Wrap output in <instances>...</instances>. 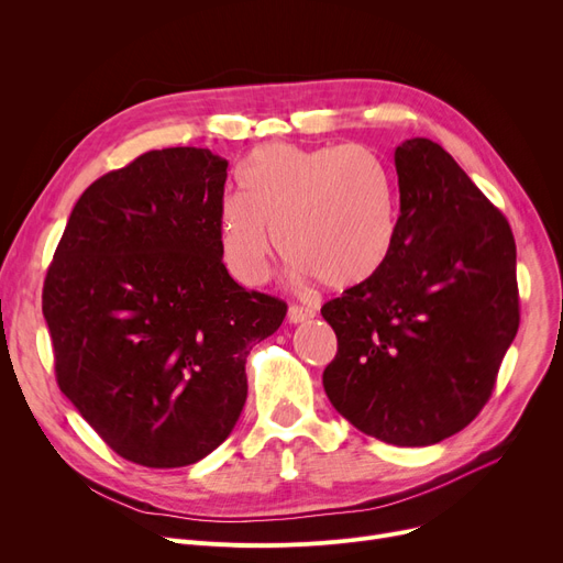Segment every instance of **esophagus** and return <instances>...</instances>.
Returning a JSON list of instances; mask_svg holds the SVG:
<instances>
[{
  "instance_id": "obj_1",
  "label": "esophagus",
  "mask_w": 563,
  "mask_h": 563,
  "mask_svg": "<svg viewBox=\"0 0 563 563\" xmlns=\"http://www.w3.org/2000/svg\"><path fill=\"white\" fill-rule=\"evenodd\" d=\"M308 319H312V310L301 308V306H289V310H287V321L289 323H303Z\"/></svg>"
}]
</instances>
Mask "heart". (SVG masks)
<instances>
[{
  "mask_svg": "<svg viewBox=\"0 0 563 563\" xmlns=\"http://www.w3.org/2000/svg\"><path fill=\"white\" fill-rule=\"evenodd\" d=\"M240 185L244 196L221 205L219 240L228 272L242 285L269 278L276 232L297 269L333 289L367 285L395 251L397 183L367 145H266Z\"/></svg>",
  "mask_w": 563,
  "mask_h": 563,
  "instance_id": "b5f03b06",
  "label": "heart"
}]
</instances>
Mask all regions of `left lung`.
Returning <instances> with one entry per match:
<instances>
[{
  "mask_svg": "<svg viewBox=\"0 0 563 563\" xmlns=\"http://www.w3.org/2000/svg\"><path fill=\"white\" fill-rule=\"evenodd\" d=\"M395 251L363 287L323 303L338 353L323 390L344 420L427 448L479 416L518 323L509 221L429 139L395 151Z\"/></svg>",
  "mask_w": 563,
  "mask_h": 563,
  "instance_id": "obj_1",
  "label": "left lung"
}]
</instances>
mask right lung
I'll use <instances>...</instances> for the list:
<instances>
[{
	"instance_id": "1",
	"label": "right lung",
	"mask_w": 563,
	"mask_h": 563,
	"mask_svg": "<svg viewBox=\"0 0 563 563\" xmlns=\"http://www.w3.org/2000/svg\"><path fill=\"white\" fill-rule=\"evenodd\" d=\"M228 162L164 147L102 175L73 207L43 285L62 393L145 467L214 452L246 404V358L285 301L234 283L219 214Z\"/></svg>"
}]
</instances>
